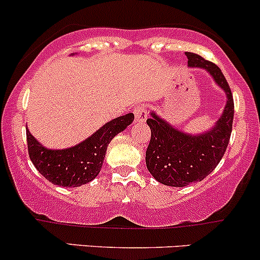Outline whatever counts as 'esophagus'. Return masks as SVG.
<instances>
[{"mask_svg":"<svg viewBox=\"0 0 260 260\" xmlns=\"http://www.w3.org/2000/svg\"><path fill=\"white\" fill-rule=\"evenodd\" d=\"M133 113H135L136 122H138V123L146 122V119H147V111L145 109V107H143V106H137V107H136V109H135V112H133Z\"/></svg>","mask_w":260,"mask_h":260,"instance_id":"obj_1","label":"esophagus"}]
</instances>
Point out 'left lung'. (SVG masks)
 Listing matches in <instances>:
<instances>
[{
  "label": "left lung",
  "instance_id": "obj_1",
  "mask_svg": "<svg viewBox=\"0 0 260 260\" xmlns=\"http://www.w3.org/2000/svg\"><path fill=\"white\" fill-rule=\"evenodd\" d=\"M188 68L209 73L226 95L224 111L211 128L201 133H186L152 111L147 124L151 141L146 151L149 174L158 182L172 187H183L205 179L219 165L226 151L234 119V101L224 74L219 67L200 55L186 52Z\"/></svg>",
  "mask_w": 260,
  "mask_h": 260
}]
</instances>
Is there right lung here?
Returning a JSON list of instances; mask_svg holds the SVG:
<instances>
[{
	"label": "right lung",
	"mask_w": 260,
	"mask_h": 260,
	"mask_svg": "<svg viewBox=\"0 0 260 260\" xmlns=\"http://www.w3.org/2000/svg\"><path fill=\"white\" fill-rule=\"evenodd\" d=\"M75 55V54H72ZM135 119V114L114 118L78 145L62 149L46 148L26 128L28 154L39 172L62 187H78L90 182L102 170L107 148L118 133Z\"/></svg>",
	"instance_id": "add662e5"
}]
</instances>
